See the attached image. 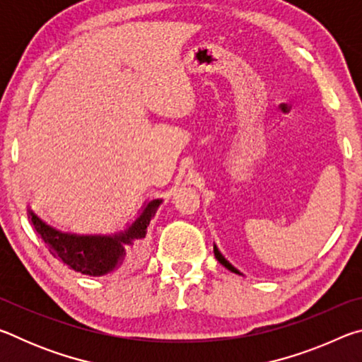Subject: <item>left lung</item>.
Returning <instances> with one entry per match:
<instances>
[{
    "instance_id": "1",
    "label": "left lung",
    "mask_w": 362,
    "mask_h": 362,
    "mask_svg": "<svg viewBox=\"0 0 362 362\" xmlns=\"http://www.w3.org/2000/svg\"><path fill=\"white\" fill-rule=\"evenodd\" d=\"M214 255H216V259L220 262V263H222V265L225 267V268H228L230 269V272H233V273H236V274H243V273H240V272H238V269L235 268V267H233L231 265V263L228 262V260H226L225 259V257L222 255V254H220V250L217 249V246H216V244H214Z\"/></svg>"
}]
</instances>
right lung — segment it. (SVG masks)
Here are the masks:
<instances>
[{
  "mask_svg": "<svg viewBox=\"0 0 362 362\" xmlns=\"http://www.w3.org/2000/svg\"><path fill=\"white\" fill-rule=\"evenodd\" d=\"M163 199H151L146 203L139 217L122 231L113 235H76L65 233L47 225L28 207V216L32 218L35 231L42 243L49 247V252L62 260L66 267L89 276H105L118 269L126 259V250L139 254V246L146 236V226L155 217ZM138 243V249L132 246Z\"/></svg>",
  "mask_w": 362,
  "mask_h": 362,
  "instance_id": "right-lung-1",
  "label": "right lung"
}]
</instances>
